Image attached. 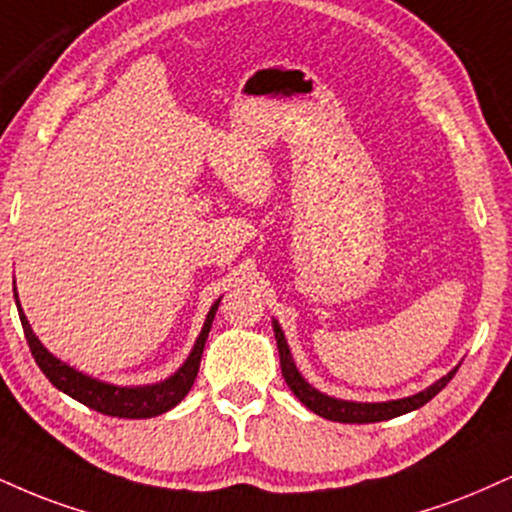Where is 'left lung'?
<instances>
[{"label":"left lung","mask_w":512,"mask_h":512,"mask_svg":"<svg viewBox=\"0 0 512 512\" xmlns=\"http://www.w3.org/2000/svg\"><path fill=\"white\" fill-rule=\"evenodd\" d=\"M274 336H276V346H279V357H281V374L286 379L288 389L295 393V398L310 408L312 412H317L319 417L331 422H343V424H369V422H384V420H393V417L405 415V412L422 408L424 403H429L436 393L441 389H446V384L455 377L458 367L453 372H448L446 377H441L436 384L429 386L420 393L410 398H400V400H389V403H350V400H336L324 396L317 389H312L307 381L300 377V372L295 369V362L291 357V350H288L286 338H283L281 326L274 322Z\"/></svg>","instance_id":"left-lung-1"}]
</instances>
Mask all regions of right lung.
<instances>
[{
	"label": "right lung",
	"instance_id": "obj_1",
	"mask_svg": "<svg viewBox=\"0 0 512 512\" xmlns=\"http://www.w3.org/2000/svg\"><path fill=\"white\" fill-rule=\"evenodd\" d=\"M14 298L16 288H14ZM18 305V300H16ZM219 300L212 305L209 315L205 319V326H202L200 336H197L193 353L188 355V360L183 362V367L178 369L174 377H169L162 384H152V386H135V389H126V386H114V384H104V381H97L92 377H85L83 372H76V369L64 365V362L57 360L52 353H47L45 346L38 341V336L33 334L30 329L26 315H23L21 305H18V317H21L23 324V334L28 338L30 353H33L35 362L42 369V374L57 386L59 391H64L66 396L76 398L78 403L88 405V408L102 412V415H112V417H126V420H145V417H157L162 412L176 408L186 393L193 386V381L197 377V369H200V360H202V350H205L209 329H212V319L214 312H217Z\"/></svg>",
	"mask_w": 512,
	"mask_h": 512
}]
</instances>
